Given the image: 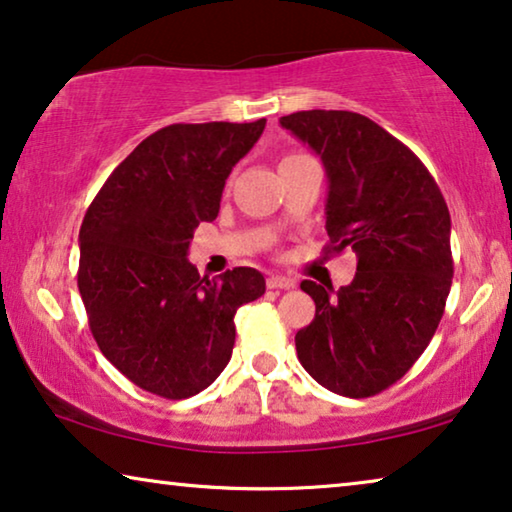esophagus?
<instances>
[{
  "mask_svg": "<svg viewBox=\"0 0 512 512\" xmlns=\"http://www.w3.org/2000/svg\"><path fill=\"white\" fill-rule=\"evenodd\" d=\"M266 287L269 289H289V287H294V280H289V278H285V276H269L266 278Z\"/></svg>",
  "mask_w": 512,
  "mask_h": 512,
  "instance_id": "obj_1",
  "label": "esophagus"
}]
</instances>
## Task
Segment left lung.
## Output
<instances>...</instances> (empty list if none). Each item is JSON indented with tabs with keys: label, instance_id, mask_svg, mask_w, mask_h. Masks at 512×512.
Wrapping results in <instances>:
<instances>
[{
	"label": "left lung",
	"instance_id": "left-lung-1",
	"mask_svg": "<svg viewBox=\"0 0 512 512\" xmlns=\"http://www.w3.org/2000/svg\"><path fill=\"white\" fill-rule=\"evenodd\" d=\"M280 126L324 163L326 250L358 259L347 287L301 282L317 310L296 333V354L329 391L370 398L407 375L441 322L453 280L451 213L414 151L363 114L294 112Z\"/></svg>",
	"mask_w": 512,
	"mask_h": 512
}]
</instances>
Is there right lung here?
I'll list each match as a JSON object with an SVG mask.
<instances>
[{
	"instance_id": "right-lung-1",
	"label": "right lung",
	"mask_w": 512,
	"mask_h": 512,
	"mask_svg": "<svg viewBox=\"0 0 512 512\" xmlns=\"http://www.w3.org/2000/svg\"><path fill=\"white\" fill-rule=\"evenodd\" d=\"M264 126L160 128L114 167L82 220L89 329L121 375L160 398H190L216 381L232 358L236 310L266 289L250 266L209 280L188 262L195 227L216 220L225 179Z\"/></svg>"
}]
</instances>
